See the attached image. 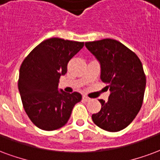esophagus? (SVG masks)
<instances>
[{"label":"esophagus","mask_w":160,"mask_h":160,"mask_svg":"<svg viewBox=\"0 0 160 160\" xmlns=\"http://www.w3.org/2000/svg\"><path fill=\"white\" fill-rule=\"evenodd\" d=\"M83 99L86 102H88V101H90V100H91V98H88V97H87V96H86V95L83 96Z\"/></svg>","instance_id":"34e87169"}]
</instances>
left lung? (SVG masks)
I'll return each instance as SVG.
<instances>
[{
	"instance_id": "left-lung-1",
	"label": "left lung",
	"mask_w": 160,
	"mask_h": 160,
	"mask_svg": "<svg viewBox=\"0 0 160 160\" xmlns=\"http://www.w3.org/2000/svg\"><path fill=\"white\" fill-rule=\"evenodd\" d=\"M85 45L100 62L101 80L110 91L108 102L99 100L101 110L92 114V120L105 131H121L133 121L142 105L146 87L142 64L132 51L113 39Z\"/></svg>"
}]
</instances>
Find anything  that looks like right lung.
Masks as SVG:
<instances>
[{"mask_svg":"<svg viewBox=\"0 0 160 160\" xmlns=\"http://www.w3.org/2000/svg\"><path fill=\"white\" fill-rule=\"evenodd\" d=\"M83 47L84 42L51 38L35 47L22 62L18 91L27 115L38 128L62 127L81 100L79 92L58 91V83L69 60Z\"/></svg>","mask_w":160,"mask_h":160,"instance_id":"add662e5","label":"right lung"}]
</instances>
